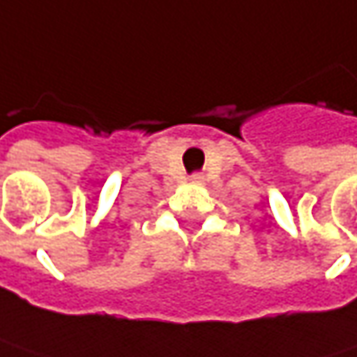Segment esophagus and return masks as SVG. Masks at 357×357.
Listing matches in <instances>:
<instances>
[{
	"label": "esophagus",
	"instance_id": "esophagus-1",
	"mask_svg": "<svg viewBox=\"0 0 357 357\" xmlns=\"http://www.w3.org/2000/svg\"><path fill=\"white\" fill-rule=\"evenodd\" d=\"M192 181H194V183H200V181H204V176H202V174H194V176H192Z\"/></svg>",
	"mask_w": 357,
	"mask_h": 357
}]
</instances>
